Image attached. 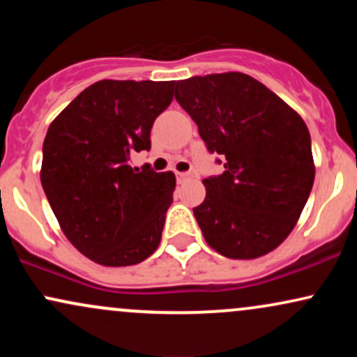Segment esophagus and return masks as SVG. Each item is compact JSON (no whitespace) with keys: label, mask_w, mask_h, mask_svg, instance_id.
<instances>
[{"label":"esophagus","mask_w":357,"mask_h":357,"mask_svg":"<svg viewBox=\"0 0 357 357\" xmlns=\"http://www.w3.org/2000/svg\"><path fill=\"white\" fill-rule=\"evenodd\" d=\"M176 174H178L179 181H184V179L192 178V173H190V171H184V173H176Z\"/></svg>","instance_id":"obj_1"}]
</instances>
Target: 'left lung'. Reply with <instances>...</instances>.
<instances>
[{
	"mask_svg": "<svg viewBox=\"0 0 357 357\" xmlns=\"http://www.w3.org/2000/svg\"><path fill=\"white\" fill-rule=\"evenodd\" d=\"M174 97L208 151L223 158L225 171L203 179L206 198L192 208L206 243L236 260L275 250L296 227L314 184L305 122L240 72L176 82Z\"/></svg>",
	"mask_w": 357,
	"mask_h": 357,
	"instance_id": "1",
	"label": "left lung"
}]
</instances>
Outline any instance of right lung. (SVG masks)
<instances>
[{
    "mask_svg": "<svg viewBox=\"0 0 357 357\" xmlns=\"http://www.w3.org/2000/svg\"><path fill=\"white\" fill-rule=\"evenodd\" d=\"M174 82L100 80L48 127L42 186L70 243L105 267L136 265L161 241L176 178L130 154L151 149V127L173 100Z\"/></svg>",
    "mask_w": 357,
    "mask_h": 357,
    "instance_id": "right-lung-1",
    "label": "right lung"
}]
</instances>
